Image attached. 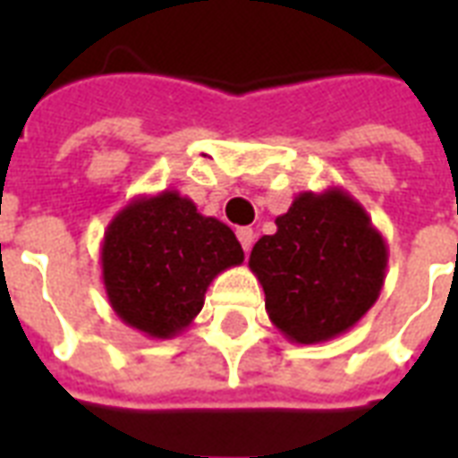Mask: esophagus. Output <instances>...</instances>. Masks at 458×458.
Returning a JSON list of instances; mask_svg holds the SVG:
<instances>
[{
  "mask_svg": "<svg viewBox=\"0 0 458 458\" xmlns=\"http://www.w3.org/2000/svg\"><path fill=\"white\" fill-rule=\"evenodd\" d=\"M237 240L242 244L244 251L251 250V244H254V230L251 228H237Z\"/></svg>",
  "mask_w": 458,
  "mask_h": 458,
  "instance_id": "esophagus-1",
  "label": "esophagus"
}]
</instances>
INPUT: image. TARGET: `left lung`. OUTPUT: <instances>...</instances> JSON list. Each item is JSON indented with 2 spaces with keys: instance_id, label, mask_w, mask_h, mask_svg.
<instances>
[{
  "instance_id": "left-lung-1",
  "label": "left lung",
  "mask_w": 458,
  "mask_h": 458,
  "mask_svg": "<svg viewBox=\"0 0 458 458\" xmlns=\"http://www.w3.org/2000/svg\"><path fill=\"white\" fill-rule=\"evenodd\" d=\"M250 254L266 313L297 344L347 333L380 297L387 242L342 187L300 192Z\"/></svg>"
}]
</instances>
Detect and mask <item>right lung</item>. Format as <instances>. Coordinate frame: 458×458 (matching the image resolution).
Instances as JSON below:
<instances>
[{
	"mask_svg": "<svg viewBox=\"0 0 458 458\" xmlns=\"http://www.w3.org/2000/svg\"><path fill=\"white\" fill-rule=\"evenodd\" d=\"M111 309L147 337L171 340L197 318L218 273L244 261L235 233L175 190L135 197L104 230Z\"/></svg>",
	"mask_w": 458,
	"mask_h": 458,
	"instance_id": "obj_1",
	"label": "right lung"
}]
</instances>
